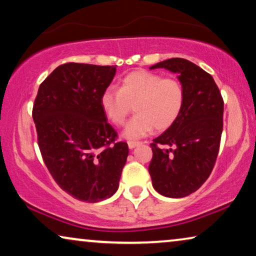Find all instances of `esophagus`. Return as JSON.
Masks as SVG:
<instances>
[{
	"mask_svg": "<svg viewBox=\"0 0 256 256\" xmlns=\"http://www.w3.org/2000/svg\"><path fill=\"white\" fill-rule=\"evenodd\" d=\"M128 148L132 150V148H137V146H139V145H142V142H134V140H128Z\"/></svg>",
	"mask_w": 256,
	"mask_h": 256,
	"instance_id": "34e87169",
	"label": "esophagus"
}]
</instances>
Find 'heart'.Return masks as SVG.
I'll list each match as a JSON object with an SVG mask.
<instances>
[{
    "instance_id": "obj_1",
    "label": "heart",
    "mask_w": 256,
    "mask_h": 256,
    "mask_svg": "<svg viewBox=\"0 0 256 256\" xmlns=\"http://www.w3.org/2000/svg\"><path fill=\"white\" fill-rule=\"evenodd\" d=\"M185 92L176 78L162 76L148 70H137L122 78L118 91L108 88L100 97V105L112 124L120 126L134 105L137 114L125 126L124 136L138 139L156 131L168 128L184 106Z\"/></svg>"
}]
</instances>
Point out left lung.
Listing matches in <instances>:
<instances>
[{
	"label": "left lung",
	"mask_w": 256,
	"mask_h": 256,
	"mask_svg": "<svg viewBox=\"0 0 256 256\" xmlns=\"http://www.w3.org/2000/svg\"><path fill=\"white\" fill-rule=\"evenodd\" d=\"M179 74L185 100L179 117L153 139L148 166L152 185L168 198L196 192L216 165L224 128V100L213 77L184 58H170L151 69Z\"/></svg>",
	"instance_id": "8db88e82"
}]
</instances>
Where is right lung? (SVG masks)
Returning <instances> with one entry per match:
<instances>
[{"label": "right lung", "mask_w": 256, "mask_h": 256, "mask_svg": "<svg viewBox=\"0 0 256 256\" xmlns=\"http://www.w3.org/2000/svg\"><path fill=\"white\" fill-rule=\"evenodd\" d=\"M114 74V66L62 64L42 82L34 103L43 162L57 185L80 202L114 196L128 156L100 105Z\"/></svg>", "instance_id": "obj_1"}]
</instances>
